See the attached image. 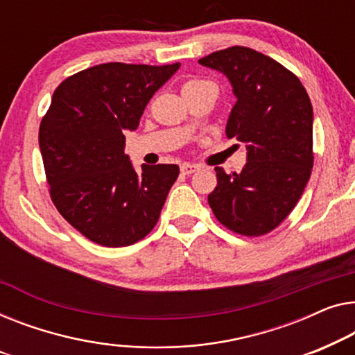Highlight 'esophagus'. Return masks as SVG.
I'll return each instance as SVG.
<instances>
[{
	"label": "esophagus",
	"instance_id": "obj_1",
	"mask_svg": "<svg viewBox=\"0 0 355 355\" xmlns=\"http://www.w3.org/2000/svg\"><path fill=\"white\" fill-rule=\"evenodd\" d=\"M198 166L196 164H182V166H180V171H182V173L183 175H189V173H194L198 171Z\"/></svg>",
	"mask_w": 355,
	"mask_h": 355
}]
</instances>
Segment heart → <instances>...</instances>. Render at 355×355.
Listing matches in <instances>:
<instances>
[{
    "instance_id": "heart-1",
    "label": "heart",
    "mask_w": 355,
    "mask_h": 355,
    "mask_svg": "<svg viewBox=\"0 0 355 355\" xmlns=\"http://www.w3.org/2000/svg\"><path fill=\"white\" fill-rule=\"evenodd\" d=\"M204 83H207V82H204V80H196V78H193V80H188V82L183 85V89H187V88H194V87H199V85H204Z\"/></svg>"
}]
</instances>
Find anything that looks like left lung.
Here are the masks:
<instances>
[{"mask_svg":"<svg viewBox=\"0 0 355 355\" xmlns=\"http://www.w3.org/2000/svg\"><path fill=\"white\" fill-rule=\"evenodd\" d=\"M222 72L236 103L225 133L246 144L239 173L216 167L217 187L207 201L217 220L234 233L261 236L289 216L313 166V111L293 72L251 48L232 46L199 59Z\"/></svg>","mask_w":355,"mask_h":355,"instance_id":"1","label":"left lung"}]
</instances>
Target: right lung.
<instances>
[{
  "instance_id": "1",
  "label": "right lung",
  "mask_w": 355,
  "mask_h": 355,
  "mask_svg": "<svg viewBox=\"0 0 355 355\" xmlns=\"http://www.w3.org/2000/svg\"><path fill=\"white\" fill-rule=\"evenodd\" d=\"M178 67L99 64L54 92L38 133L49 194L89 241L130 246L157 223L180 168L143 164L137 172L123 153V133L137 130L149 99Z\"/></svg>"
}]
</instances>
